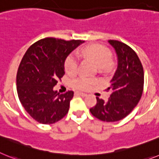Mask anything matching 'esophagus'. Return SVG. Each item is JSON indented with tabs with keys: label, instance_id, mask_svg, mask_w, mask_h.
Segmentation results:
<instances>
[{
	"label": "esophagus",
	"instance_id": "esophagus-1",
	"mask_svg": "<svg viewBox=\"0 0 159 159\" xmlns=\"http://www.w3.org/2000/svg\"><path fill=\"white\" fill-rule=\"evenodd\" d=\"M76 95H79V96H81V97H85L86 96V93H81V92H76L75 93Z\"/></svg>",
	"mask_w": 159,
	"mask_h": 159
}]
</instances>
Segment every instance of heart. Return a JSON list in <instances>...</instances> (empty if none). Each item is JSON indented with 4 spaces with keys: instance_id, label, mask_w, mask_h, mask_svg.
I'll return each instance as SVG.
<instances>
[{
    "instance_id": "heart-1",
    "label": "heart",
    "mask_w": 159,
    "mask_h": 159,
    "mask_svg": "<svg viewBox=\"0 0 159 159\" xmlns=\"http://www.w3.org/2000/svg\"><path fill=\"white\" fill-rule=\"evenodd\" d=\"M81 56L89 58L101 69L110 67L113 62L112 53L107 48L101 45L94 44L85 47L81 52ZM78 57L74 54L67 57L65 61V70L69 74H74L78 70ZM96 83L93 78L80 77L72 81V86L78 90H87Z\"/></svg>"
}]
</instances>
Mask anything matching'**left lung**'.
Returning a JSON list of instances; mask_svg holds the SVG:
<instances>
[{
	"label": "left lung",
	"instance_id": "left-lung-1",
	"mask_svg": "<svg viewBox=\"0 0 159 159\" xmlns=\"http://www.w3.org/2000/svg\"><path fill=\"white\" fill-rule=\"evenodd\" d=\"M108 42L118 57V67L106 89L111 94L107 102L97 97V104L89 110L99 120L117 121L126 117L140 101L144 72L139 57L130 47L115 40Z\"/></svg>",
	"mask_w": 159,
	"mask_h": 159
}]
</instances>
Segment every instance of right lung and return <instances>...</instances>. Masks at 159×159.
Here are the masks:
<instances>
[{
	"mask_svg": "<svg viewBox=\"0 0 159 159\" xmlns=\"http://www.w3.org/2000/svg\"><path fill=\"white\" fill-rule=\"evenodd\" d=\"M85 41L47 38L27 49L16 74V90L26 112L41 124H53L68 113L73 91L60 94L53 87L65 74V61Z\"/></svg>",
	"mask_w": 159,
	"mask_h": 159,
	"instance_id": "right-lung-1",
	"label": "right lung"
}]
</instances>
